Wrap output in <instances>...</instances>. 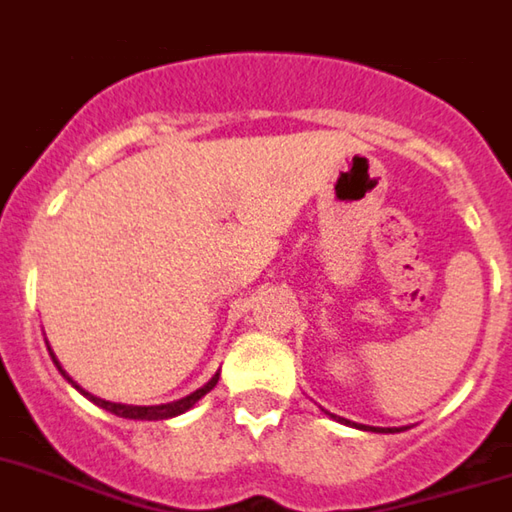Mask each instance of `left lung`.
<instances>
[{
    "mask_svg": "<svg viewBox=\"0 0 512 512\" xmlns=\"http://www.w3.org/2000/svg\"><path fill=\"white\" fill-rule=\"evenodd\" d=\"M330 418H336V415H330ZM336 420H341V423H346V425H354V428H361V431H374V433H400V428H395V431H392V428H372V425H356V423H351V420H346V418H336Z\"/></svg>",
    "mask_w": 512,
    "mask_h": 512,
    "instance_id": "8db88e82",
    "label": "left lung"
}]
</instances>
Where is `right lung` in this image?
<instances>
[{"label": "right lung", "mask_w": 512, "mask_h": 512, "mask_svg": "<svg viewBox=\"0 0 512 512\" xmlns=\"http://www.w3.org/2000/svg\"><path fill=\"white\" fill-rule=\"evenodd\" d=\"M51 359H53V364L58 366V372H61L63 377L69 379V382L74 384L76 390H79L81 395L87 397V400H92L94 405H99V408L110 410V413H112V415H117V418H130V420H166V418H174V415H182V413H187V410L192 408L194 402H197V400H202V397H205L207 392H210L212 387H215V384H217V377H220V374H215V377H212L210 382L205 384V387H200V390H197V392H192V395L182 397V400H176V402H166V405H120V402L102 400V397H94L92 392L81 390L79 384H76L74 379L69 377V374L63 372V366L58 364V359H56V356H53V351H51Z\"/></svg>", "instance_id": "add662e5"}]
</instances>
